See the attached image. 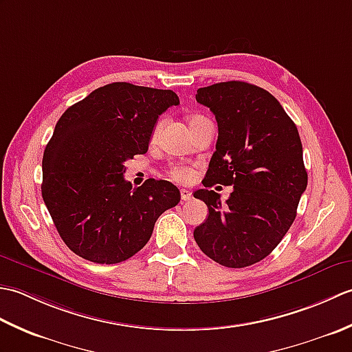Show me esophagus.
I'll return each instance as SVG.
<instances>
[{
    "mask_svg": "<svg viewBox=\"0 0 352 352\" xmlns=\"http://www.w3.org/2000/svg\"><path fill=\"white\" fill-rule=\"evenodd\" d=\"M182 199L183 201H189V199H192V192L190 190H188V189H182Z\"/></svg>",
    "mask_w": 352,
    "mask_h": 352,
    "instance_id": "1",
    "label": "esophagus"
}]
</instances>
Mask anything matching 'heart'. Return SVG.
<instances>
[{
  "instance_id": "1",
  "label": "heart",
  "mask_w": 352,
  "mask_h": 352,
  "mask_svg": "<svg viewBox=\"0 0 352 352\" xmlns=\"http://www.w3.org/2000/svg\"><path fill=\"white\" fill-rule=\"evenodd\" d=\"M201 116H192L189 119V124L195 122L197 119H199ZM160 129H162V124L159 122L155 126H154V131H153V138H157L159 136L160 133ZM169 177L172 178V180L175 182H189L192 178V169L188 168V166H182V164H172V166L169 168Z\"/></svg>"
}]
</instances>
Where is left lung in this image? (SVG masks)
Here are the masks:
<instances>
[{"label": "left lung", "mask_w": 352, "mask_h": 352, "mask_svg": "<svg viewBox=\"0 0 352 352\" xmlns=\"http://www.w3.org/2000/svg\"><path fill=\"white\" fill-rule=\"evenodd\" d=\"M197 101L213 111L219 133L206 189L193 193L208 207L193 237L216 263L251 266L275 250L296 218L307 188L300 133L274 95L245 81L201 87ZM216 182L234 186L226 205L208 190Z\"/></svg>", "instance_id": "left-lung-1"}]
</instances>
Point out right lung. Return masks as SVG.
<instances>
[{
	"label": "right lung",
	"instance_id": "obj_1",
	"mask_svg": "<svg viewBox=\"0 0 352 352\" xmlns=\"http://www.w3.org/2000/svg\"><path fill=\"white\" fill-rule=\"evenodd\" d=\"M175 92L131 83L95 89L58 119L43 153L42 198L68 248L94 263L133 257L180 190L149 178L133 189L125 162L145 154L157 119Z\"/></svg>",
	"mask_w": 352,
	"mask_h": 352
}]
</instances>
